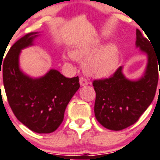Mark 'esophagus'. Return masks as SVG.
<instances>
[{
	"label": "esophagus",
	"mask_w": 160,
	"mask_h": 160,
	"mask_svg": "<svg viewBox=\"0 0 160 160\" xmlns=\"http://www.w3.org/2000/svg\"><path fill=\"white\" fill-rule=\"evenodd\" d=\"M80 85L81 87H86V86H88V81L85 78L83 77H81L80 79Z\"/></svg>",
	"instance_id": "1"
}]
</instances>
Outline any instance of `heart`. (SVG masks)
Instances as JSON below:
<instances>
[{
    "instance_id": "obj_1",
    "label": "heart",
    "mask_w": 160,
    "mask_h": 160,
    "mask_svg": "<svg viewBox=\"0 0 160 160\" xmlns=\"http://www.w3.org/2000/svg\"><path fill=\"white\" fill-rule=\"evenodd\" d=\"M100 48L99 40L77 47L72 53L64 55L65 60L75 59L84 61V70L89 75L106 77L117 68L119 63V49L113 43Z\"/></svg>"
}]
</instances>
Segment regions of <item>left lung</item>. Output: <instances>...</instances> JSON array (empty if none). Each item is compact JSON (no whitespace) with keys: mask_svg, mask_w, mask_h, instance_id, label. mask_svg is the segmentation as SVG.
Segmentation results:
<instances>
[{"mask_svg":"<svg viewBox=\"0 0 160 160\" xmlns=\"http://www.w3.org/2000/svg\"><path fill=\"white\" fill-rule=\"evenodd\" d=\"M149 41L136 30V47L147 55L143 76L136 80H129L119 67L110 78L92 82L96 92V119L109 130H123L133 125L153 100L158 68L160 71V54L154 52Z\"/></svg>","mask_w":160,"mask_h":160,"instance_id":"8db88e82","label":"left lung"}]
</instances>
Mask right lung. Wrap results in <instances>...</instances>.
Returning a JSON list of instances; mask_svg holds the SVG:
<instances>
[{
  "instance_id": "add662e5",
  "label": "right lung",
  "mask_w": 160,
  "mask_h": 160,
  "mask_svg": "<svg viewBox=\"0 0 160 160\" xmlns=\"http://www.w3.org/2000/svg\"><path fill=\"white\" fill-rule=\"evenodd\" d=\"M37 32L27 33L10 48L1 72L8 101L19 121L37 133H50L60 127L66 107L80 88L79 77L67 78L55 69L32 78L20 69L22 49L33 45ZM1 90V85H0Z\"/></svg>"
}]
</instances>
